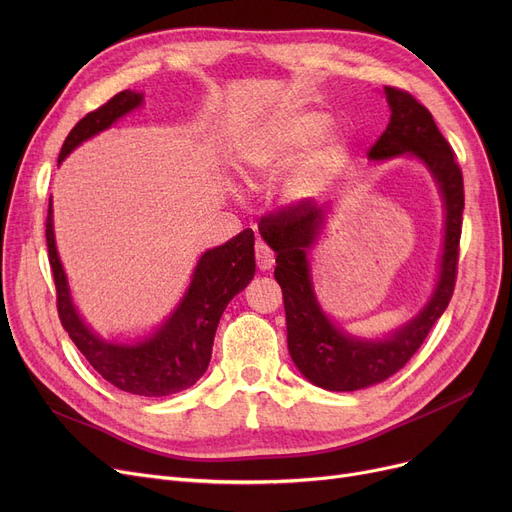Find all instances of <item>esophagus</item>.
<instances>
[{
	"mask_svg": "<svg viewBox=\"0 0 512 512\" xmlns=\"http://www.w3.org/2000/svg\"><path fill=\"white\" fill-rule=\"evenodd\" d=\"M255 259H257V267L259 270H272L274 263H276V257H274V251L265 245V242L257 240L255 245Z\"/></svg>",
	"mask_w": 512,
	"mask_h": 512,
	"instance_id": "esophagus-1",
	"label": "esophagus"
}]
</instances>
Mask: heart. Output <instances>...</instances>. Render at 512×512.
Listing matches in <instances>:
<instances>
[{
  "label": "heart",
  "mask_w": 512,
  "mask_h": 512,
  "mask_svg": "<svg viewBox=\"0 0 512 512\" xmlns=\"http://www.w3.org/2000/svg\"><path fill=\"white\" fill-rule=\"evenodd\" d=\"M330 124V118L321 112H294L286 114L272 126L259 132L245 147V166L249 174H274L292 164ZM342 153V143L336 137L321 141L305 164L294 172L286 184V195L292 201L311 197L328 172L334 168Z\"/></svg>",
  "instance_id": "heart-1"
}]
</instances>
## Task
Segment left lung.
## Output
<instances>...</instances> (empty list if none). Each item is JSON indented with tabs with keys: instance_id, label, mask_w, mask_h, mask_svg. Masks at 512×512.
<instances>
[{
	"instance_id": "1",
	"label": "left lung",
	"mask_w": 512,
	"mask_h": 512,
	"mask_svg": "<svg viewBox=\"0 0 512 512\" xmlns=\"http://www.w3.org/2000/svg\"><path fill=\"white\" fill-rule=\"evenodd\" d=\"M384 93L392 114L382 137L369 149V159H390L402 153L417 157L434 176L446 209L440 276L423 311L384 340H363L342 332L315 299L307 261V249L324 224L328 205L319 207L303 199L259 222L263 240L276 251L274 276L284 294L290 357L311 384L332 392L380 384L405 367L446 311L459 265L465 191L454 151L427 107L411 93L396 87H384Z\"/></svg>"
}]
</instances>
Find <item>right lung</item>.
Returning a JSON list of instances; mask_svg holds the SVG:
<instances>
[{
	"instance_id": "obj_1",
	"label": "right lung",
	"mask_w": 512,
	"mask_h": 512,
	"mask_svg": "<svg viewBox=\"0 0 512 512\" xmlns=\"http://www.w3.org/2000/svg\"><path fill=\"white\" fill-rule=\"evenodd\" d=\"M141 103L143 93L126 89L78 120L62 145L58 164L80 143L110 128ZM45 238L64 330L103 380L118 390L139 396H170L191 388L201 378L209 365L215 330L226 305L255 276V236L247 228L230 238L226 245L201 255L180 305L153 336L137 344L107 342L85 326L72 305L68 280L56 249V236H53L51 201Z\"/></svg>"
}]
</instances>
